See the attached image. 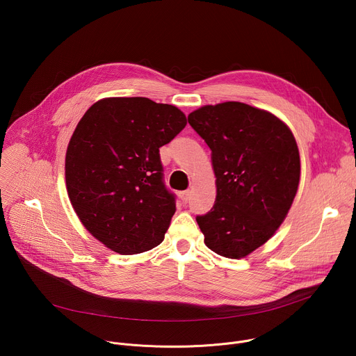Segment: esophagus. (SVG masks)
Returning <instances> with one entry per match:
<instances>
[{
    "instance_id": "1",
    "label": "esophagus",
    "mask_w": 356,
    "mask_h": 356,
    "mask_svg": "<svg viewBox=\"0 0 356 356\" xmlns=\"http://www.w3.org/2000/svg\"><path fill=\"white\" fill-rule=\"evenodd\" d=\"M179 198H180V201L183 202V204H186V202L190 200V191H188V190L180 191V193H179Z\"/></svg>"
}]
</instances>
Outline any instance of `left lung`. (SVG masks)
<instances>
[{
    "instance_id": "1",
    "label": "left lung",
    "mask_w": 356,
    "mask_h": 356,
    "mask_svg": "<svg viewBox=\"0 0 356 356\" xmlns=\"http://www.w3.org/2000/svg\"><path fill=\"white\" fill-rule=\"evenodd\" d=\"M188 124L211 149L217 195L197 217L204 243L229 259L248 257L284 221L300 181L290 128L266 110L239 101L204 106Z\"/></svg>"
}]
</instances>
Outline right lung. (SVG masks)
<instances>
[{"mask_svg":"<svg viewBox=\"0 0 356 356\" xmlns=\"http://www.w3.org/2000/svg\"><path fill=\"white\" fill-rule=\"evenodd\" d=\"M187 124L175 106L145 97L98 99L67 145V194L84 228L108 249L134 255L158 246L176 213L159 147Z\"/></svg>","mask_w":356,"mask_h":356,"instance_id":"add662e5","label":"right lung"}]
</instances>
